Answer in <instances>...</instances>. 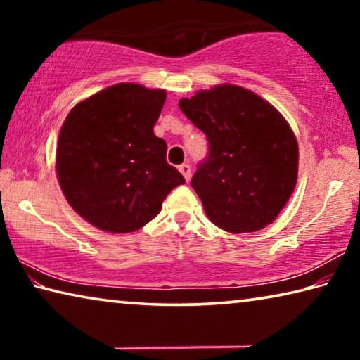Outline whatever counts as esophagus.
Wrapping results in <instances>:
<instances>
[{"label": "esophagus", "instance_id": "esophagus-1", "mask_svg": "<svg viewBox=\"0 0 360 360\" xmlns=\"http://www.w3.org/2000/svg\"><path fill=\"white\" fill-rule=\"evenodd\" d=\"M179 172L182 173V176H184L186 181L191 179L192 168H191V165H188V163H182V165H179Z\"/></svg>", "mask_w": 360, "mask_h": 360}]
</instances>
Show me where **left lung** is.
I'll return each instance as SVG.
<instances>
[{"instance_id": "1", "label": "left lung", "mask_w": 360, "mask_h": 360, "mask_svg": "<svg viewBox=\"0 0 360 360\" xmlns=\"http://www.w3.org/2000/svg\"><path fill=\"white\" fill-rule=\"evenodd\" d=\"M208 138L192 178L210 221L248 233L275 221L297 184L298 144L288 122L251 90L222 84L179 100Z\"/></svg>"}]
</instances>
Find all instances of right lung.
Masks as SVG:
<instances>
[{
  "mask_svg": "<svg viewBox=\"0 0 360 360\" xmlns=\"http://www.w3.org/2000/svg\"><path fill=\"white\" fill-rule=\"evenodd\" d=\"M167 92L115 84L71 109L57 143V178L79 216L109 233L144 227L186 179L154 135Z\"/></svg>",
  "mask_w": 360,
  "mask_h": 360,
  "instance_id": "right-lung-1",
  "label": "right lung"
}]
</instances>
